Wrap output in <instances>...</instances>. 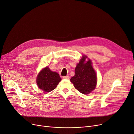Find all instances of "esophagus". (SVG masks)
Returning <instances> with one entry per match:
<instances>
[{"mask_svg": "<svg viewBox=\"0 0 134 134\" xmlns=\"http://www.w3.org/2000/svg\"><path fill=\"white\" fill-rule=\"evenodd\" d=\"M64 79H69V78H70V77L69 76H63V77Z\"/></svg>", "mask_w": 134, "mask_h": 134, "instance_id": "34e87169", "label": "esophagus"}]
</instances>
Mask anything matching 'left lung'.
I'll use <instances>...</instances> for the list:
<instances>
[{
	"label": "left lung",
	"mask_w": 134,
	"mask_h": 134,
	"mask_svg": "<svg viewBox=\"0 0 134 134\" xmlns=\"http://www.w3.org/2000/svg\"><path fill=\"white\" fill-rule=\"evenodd\" d=\"M87 56H83L75 69V75L70 79L74 86L81 93L87 94L93 90L97 84V76L90 59L87 63Z\"/></svg>",
	"instance_id": "1"
}]
</instances>
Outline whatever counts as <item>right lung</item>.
<instances>
[{
  "label": "right lung",
  "mask_w": 134,
  "mask_h": 134,
  "mask_svg": "<svg viewBox=\"0 0 134 134\" xmlns=\"http://www.w3.org/2000/svg\"><path fill=\"white\" fill-rule=\"evenodd\" d=\"M61 80L62 79L57 72L45 67L38 75L36 82L40 89L44 92H50L56 88Z\"/></svg>",
  "instance_id": "add662e5"
}]
</instances>
